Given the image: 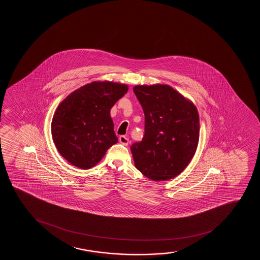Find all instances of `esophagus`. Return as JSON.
<instances>
[{
	"label": "esophagus",
	"instance_id": "1",
	"mask_svg": "<svg viewBox=\"0 0 260 260\" xmlns=\"http://www.w3.org/2000/svg\"><path fill=\"white\" fill-rule=\"evenodd\" d=\"M119 141L120 143L123 144L124 146H127L128 145V139L124 136V135H121V136H119Z\"/></svg>",
	"mask_w": 260,
	"mask_h": 260
}]
</instances>
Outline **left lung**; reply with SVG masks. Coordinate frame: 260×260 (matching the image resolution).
Listing matches in <instances>:
<instances>
[{"label":"left lung","instance_id":"1","mask_svg":"<svg viewBox=\"0 0 260 260\" xmlns=\"http://www.w3.org/2000/svg\"><path fill=\"white\" fill-rule=\"evenodd\" d=\"M134 92L145 114L143 139L131 146L135 167L155 181L173 179L197 149V108L168 85L135 86Z\"/></svg>","mask_w":260,"mask_h":260}]
</instances>
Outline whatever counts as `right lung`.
Here are the masks:
<instances>
[{"label": "right lung", "instance_id": "obj_1", "mask_svg": "<svg viewBox=\"0 0 260 260\" xmlns=\"http://www.w3.org/2000/svg\"><path fill=\"white\" fill-rule=\"evenodd\" d=\"M128 87L110 81H93L70 93L58 106L51 132L57 150L75 167H94L118 142L110 110Z\"/></svg>", "mask_w": 260, "mask_h": 260}]
</instances>
